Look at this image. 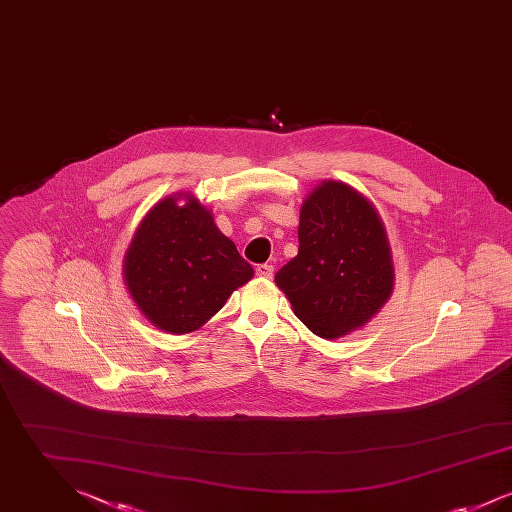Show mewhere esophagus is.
Wrapping results in <instances>:
<instances>
[{
  "label": "esophagus",
  "instance_id": "1",
  "mask_svg": "<svg viewBox=\"0 0 512 512\" xmlns=\"http://www.w3.org/2000/svg\"><path fill=\"white\" fill-rule=\"evenodd\" d=\"M255 272H257V276H261V278H272V274H274V268L272 265H257L255 268Z\"/></svg>",
  "mask_w": 512,
  "mask_h": 512
}]
</instances>
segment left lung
Here are the masks:
<instances>
[{"label":"left lung","mask_w":512,"mask_h":512,"mask_svg":"<svg viewBox=\"0 0 512 512\" xmlns=\"http://www.w3.org/2000/svg\"><path fill=\"white\" fill-rule=\"evenodd\" d=\"M299 249L274 276L313 334L336 340L365 326L393 292L390 242L376 207L345 182L324 180L299 215Z\"/></svg>","instance_id":"obj_1"}]
</instances>
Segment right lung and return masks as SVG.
Here are the masks:
<instances>
[{"label":"right lung","mask_w":512,"mask_h":512,"mask_svg":"<svg viewBox=\"0 0 512 512\" xmlns=\"http://www.w3.org/2000/svg\"><path fill=\"white\" fill-rule=\"evenodd\" d=\"M180 198L184 206L177 205ZM122 272L144 317L169 334L201 328L253 278L251 265L192 194L169 195L149 209Z\"/></svg>","instance_id":"add662e5"}]
</instances>
